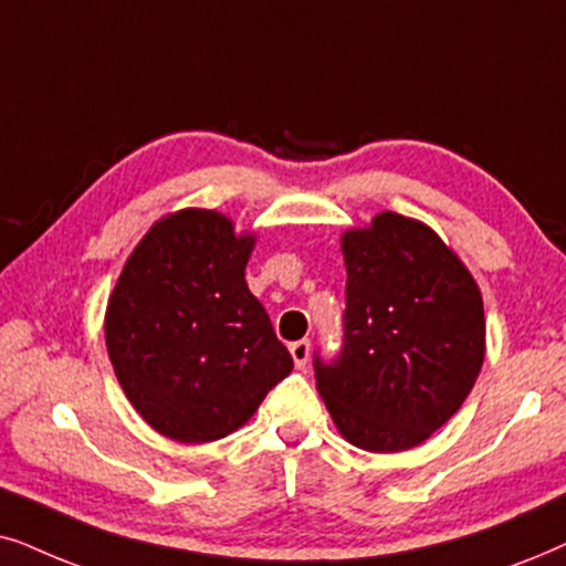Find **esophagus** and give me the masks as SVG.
I'll return each instance as SVG.
<instances>
[{"label": "esophagus", "mask_w": 566, "mask_h": 566, "mask_svg": "<svg viewBox=\"0 0 566 566\" xmlns=\"http://www.w3.org/2000/svg\"><path fill=\"white\" fill-rule=\"evenodd\" d=\"M290 354H292V359H295L297 370H303V367L307 365V357H311V342L303 338V342L290 344Z\"/></svg>", "instance_id": "34e87169"}]
</instances>
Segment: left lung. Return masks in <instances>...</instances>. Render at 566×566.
Returning a JSON list of instances; mask_svg holds the SVG:
<instances>
[{"label":"left lung","instance_id":"left-lung-1","mask_svg":"<svg viewBox=\"0 0 566 566\" xmlns=\"http://www.w3.org/2000/svg\"><path fill=\"white\" fill-rule=\"evenodd\" d=\"M344 349L315 357L318 394L346 442L421 446L461 409L486 352L481 290L429 224L380 212L342 235Z\"/></svg>","mask_w":566,"mask_h":566}]
</instances>
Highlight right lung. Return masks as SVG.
I'll return each mask as SVG.
<instances>
[{"mask_svg":"<svg viewBox=\"0 0 566 566\" xmlns=\"http://www.w3.org/2000/svg\"><path fill=\"white\" fill-rule=\"evenodd\" d=\"M255 232L214 209H178L145 232L105 307L113 373L139 417L178 442L245 424L292 373L245 266Z\"/></svg>","mask_w":566,"mask_h":566,"instance_id":"right-lung-1","label":"right lung"}]
</instances>
